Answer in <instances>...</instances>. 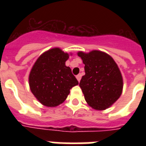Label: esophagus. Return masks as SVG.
I'll return each instance as SVG.
<instances>
[{
    "mask_svg": "<svg viewBox=\"0 0 146 146\" xmlns=\"http://www.w3.org/2000/svg\"><path fill=\"white\" fill-rule=\"evenodd\" d=\"M81 78H82V75L81 74H78L77 76H76V79H77V80L80 82V80H81Z\"/></svg>",
    "mask_w": 146,
    "mask_h": 146,
    "instance_id": "1",
    "label": "esophagus"
}]
</instances>
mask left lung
<instances>
[{"label": "left lung", "mask_w": 146, "mask_h": 146, "mask_svg": "<svg viewBox=\"0 0 146 146\" xmlns=\"http://www.w3.org/2000/svg\"><path fill=\"white\" fill-rule=\"evenodd\" d=\"M85 64L80 82L86 102L96 110L111 106L122 93L123 78L117 65L106 53L92 50L78 53Z\"/></svg>", "instance_id": "8db88e82"}]
</instances>
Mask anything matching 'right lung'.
I'll return each mask as SVG.
<instances>
[{
	"label": "right lung",
	"mask_w": 146,
	"mask_h": 146,
	"mask_svg": "<svg viewBox=\"0 0 146 146\" xmlns=\"http://www.w3.org/2000/svg\"><path fill=\"white\" fill-rule=\"evenodd\" d=\"M69 54L58 48L40 56L31 70L29 82L33 94L42 104L56 107L66 100L79 84L71 69L65 65Z\"/></svg>",
	"instance_id": "obj_1"
}]
</instances>
